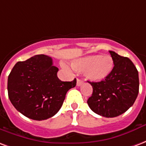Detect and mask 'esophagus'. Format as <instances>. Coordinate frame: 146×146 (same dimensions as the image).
Returning <instances> with one entry per match:
<instances>
[{
    "instance_id": "34e87169",
    "label": "esophagus",
    "mask_w": 146,
    "mask_h": 146,
    "mask_svg": "<svg viewBox=\"0 0 146 146\" xmlns=\"http://www.w3.org/2000/svg\"><path fill=\"white\" fill-rule=\"evenodd\" d=\"M83 83V81H82L81 79H77V86H80L82 85Z\"/></svg>"
}]
</instances>
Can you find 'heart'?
I'll return each mask as SVG.
<instances>
[{
    "mask_svg": "<svg viewBox=\"0 0 146 146\" xmlns=\"http://www.w3.org/2000/svg\"><path fill=\"white\" fill-rule=\"evenodd\" d=\"M72 67L75 72L84 73L89 80L100 82L112 72L113 60L108 55H89L74 60Z\"/></svg>",
    "mask_w": 146,
    "mask_h": 146,
    "instance_id": "obj_1",
    "label": "heart"
}]
</instances>
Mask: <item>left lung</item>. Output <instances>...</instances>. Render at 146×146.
Masks as SVG:
<instances>
[{
	"instance_id": "left-lung-1",
	"label": "left lung",
	"mask_w": 146,
	"mask_h": 146,
	"mask_svg": "<svg viewBox=\"0 0 146 146\" xmlns=\"http://www.w3.org/2000/svg\"><path fill=\"white\" fill-rule=\"evenodd\" d=\"M109 52L114 64L112 72L101 82H89L93 91L87 104L99 115L115 117L135 103L139 90V72L129 58Z\"/></svg>"
}]
</instances>
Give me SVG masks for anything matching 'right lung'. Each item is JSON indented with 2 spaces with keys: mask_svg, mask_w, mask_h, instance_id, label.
I'll return each instance as SVG.
<instances>
[{
  "mask_svg": "<svg viewBox=\"0 0 146 146\" xmlns=\"http://www.w3.org/2000/svg\"><path fill=\"white\" fill-rule=\"evenodd\" d=\"M52 58L44 54L15 64L7 78L11 103L25 117L42 121L57 113L67 92L76 86V79L62 82Z\"/></svg>",
  "mask_w": 146,
  "mask_h": 146,
  "instance_id": "obj_1",
  "label": "right lung"
}]
</instances>
